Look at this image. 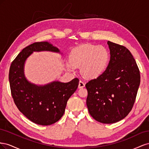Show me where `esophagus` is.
<instances>
[{
  "label": "esophagus",
  "instance_id": "34e87169",
  "mask_svg": "<svg viewBox=\"0 0 149 149\" xmlns=\"http://www.w3.org/2000/svg\"><path fill=\"white\" fill-rule=\"evenodd\" d=\"M85 86V83L83 81V80H80L79 82V85H78V88H82L83 87Z\"/></svg>",
  "mask_w": 149,
  "mask_h": 149
}]
</instances>
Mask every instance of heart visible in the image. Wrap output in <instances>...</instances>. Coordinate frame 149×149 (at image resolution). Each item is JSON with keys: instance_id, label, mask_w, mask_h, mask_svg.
Wrapping results in <instances>:
<instances>
[{"instance_id": "obj_1", "label": "heart", "mask_w": 149, "mask_h": 149, "mask_svg": "<svg viewBox=\"0 0 149 149\" xmlns=\"http://www.w3.org/2000/svg\"><path fill=\"white\" fill-rule=\"evenodd\" d=\"M109 58V52L104 47L85 44L71 52L67 66L70 69L81 66V71L86 78H94L105 70Z\"/></svg>"}]
</instances>
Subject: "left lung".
<instances>
[{"label": "left lung", "instance_id": "1", "mask_svg": "<svg viewBox=\"0 0 149 149\" xmlns=\"http://www.w3.org/2000/svg\"><path fill=\"white\" fill-rule=\"evenodd\" d=\"M110 61L107 68L96 79L86 84V105L96 120L116 123L132 110L141 82L136 61L129 49L108 41Z\"/></svg>", "mask_w": 149, "mask_h": 149}]
</instances>
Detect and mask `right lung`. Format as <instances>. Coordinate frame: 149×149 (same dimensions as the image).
<instances>
[{
    "instance_id": "right-lung-1",
    "label": "right lung",
    "mask_w": 149,
    "mask_h": 149,
    "mask_svg": "<svg viewBox=\"0 0 149 149\" xmlns=\"http://www.w3.org/2000/svg\"><path fill=\"white\" fill-rule=\"evenodd\" d=\"M60 52L47 42H35L22 49L12 63L9 79L12 96L26 118L42 125L56 123L63 116L68 100L77 89L79 79L68 83L53 81L44 86L29 82L24 75L25 61L33 52Z\"/></svg>"
}]
</instances>
